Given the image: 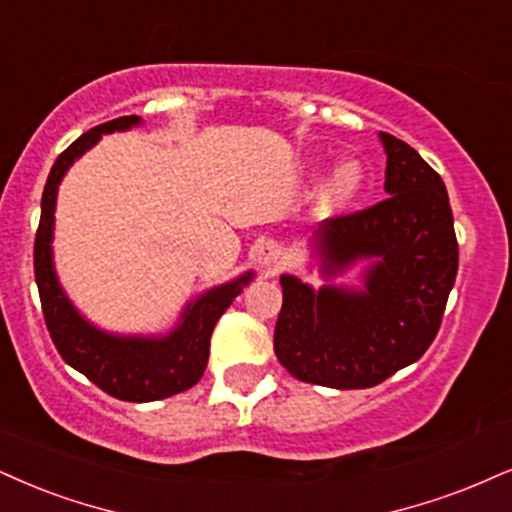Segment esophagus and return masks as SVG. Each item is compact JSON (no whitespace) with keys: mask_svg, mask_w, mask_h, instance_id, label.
<instances>
[{"mask_svg":"<svg viewBox=\"0 0 512 512\" xmlns=\"http://www.w3.org/2000/svg\"><path fill=\"white\" fill-rule=\"evenodd\" d=\"M254 258L258 266L266 270L268 275H273L277 270V261H280V249H277L275 242H263L256 246Z\"/></svg>","mask_w":512,"mask_h":512,"instance_id":"1","label":"esophagus"}]
</instances>
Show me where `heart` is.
<instances>
[{
	"label": "heart",
	"mask_w": 512,
	"mask_h": 512,
	"mask_svg": "<svg viewBox=\"0 0 512 512\" xmlns=\"http://www.w3.org/2000/svg\"><path fill=\"white\" fill-rule=\"evenodd\" d=\"M363 187V168L356 161H342L327 175L323 187L318 189L320 211H339L353 201Z\"/></svg>",
	"instance_id": "obj_1"
}]
</instances>
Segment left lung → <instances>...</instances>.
Instances as JSON below:
<instances>
[{
    "mask_svg": "<svg viewBox=\"0 0 512 512\" xmlns=\"http://www.w3.org/2000/svg\"><path fill=\"white\" fill-rule=\"evenodd\" d=\"M387 154V199L323 220L311 239L325 280L370 261L363 289L315 292L282 275L275 356L296 380L332 389L375 387L415 363L437 337L458 273V242L444 180L394 135Z\"/></svg>",
    "mask_w": 512,
    "mask_h": 512,
    "instance_id": "1",
    "label": "left lung"
}]
</instances>
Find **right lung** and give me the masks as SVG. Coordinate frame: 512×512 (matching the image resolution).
Segmentation results:
<instances>
[{
    "mask_svg": "<svg viewBox=\"0 0 512 512\" xmlns=\"http://www.w3.org/2000/svg\"><path fill=\"white\" fill-rule=\"evenodd\" d=\"M140 116H123L102 123L80 135L59 159L54 161L47 185L42 192V216L35 235V282L40 289L42 313L52 342L61 358L106 394L121 401L147 403L168 399L194 387L204 375L208 363L211 332L218 318L235 301L244 285L254 280V273L239 275L237 280L208 289L199 299L189 301L180 323L173 332L161 337H123L94 327L78 313L59 285L52 261L56 192L73 166L87 149L109 132H123L140 125Z\"/></svg>",
    "mask_w": 512,
    "mask_h": 512,
    "instance_id": "1",
    "label": "right lung"
}]
</instances>
